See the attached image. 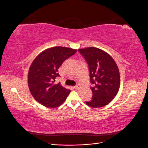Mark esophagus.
<instances>
[{"instance_id": "34e87169", "label": "esophagus", "mask_w": 148, "mask_h": 148, "mask_svg": "<svg viewBox=\"0 0 148 148\" xmlns=\"http://www.w3.org/2000/svg\"><path fill=\"white\" fill-rule=\"evenodd\" d=\"M79 88H80V85L79 84H78L77 85H76L75 86H74V88L76 89H79Z\"/></svg>"}]
</instances>
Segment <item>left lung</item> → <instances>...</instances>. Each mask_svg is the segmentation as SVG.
Segmentation results:
<instances>
[{
  "label": "left lung",
  "instance_id": "obj_1",
  "mask_svg": "<svg viewBox=\"0 0 148 148\" xmlns=\"http://www.w3.org/2000/svg\"><path fill=\"white\" fill-rule=\"evenodd\" d=\"M88 63L92 99L86 104L93 108L105 106L117 95L120 88V73L115 62L109 53L94 47L78 49Z\"/></svg>",
  "mask_w": 148,
  "mask_h": 148
}]
</instances>
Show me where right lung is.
<instances>
[{"label":"right lung","mask_w":148,"mask_h":148,"mask_svg":"<svg viewBox=\"0 0 148 148\" xmlns=\"http://www.w3.org/2000/svg\"><path fill=\"white\" fill-rule=\"evenodd\" d=\"M76 52L77 49L53 47L40 53L33 61L28 74V87L31 95L44 106L56 108L69 96L71 90L54 82L60 76V65Z\"/></svg>","instance_id":"1"}]
</instances>
